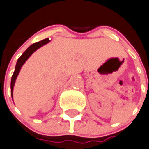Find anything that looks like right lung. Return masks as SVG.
Instances as JSON below:
<instances>
[{
  "label": "right lung",
  "mask_w": 149,
  "mask_h": 149,
  "mask_svg": "<svg viewBox=\"0 0 149 149\" xmlns=\"http://www.w3.org/2000/svg\"><path fill=\"white\" fill-rule=\"evenodd\" d=\"M50 42H51V41L49 40V38H45V39L42 40V41H40V42L32 44V45H30L29 47L28 48L24 51V52H23V54L21 55V57L17 60V64H16V67H15L14 72H13V76H12V79H11L10 92H11V95H12V98H13V86H14L16 79H17V77H18L19 73V71H20L21 70V67H22V65L24 64L25 62L29 59V57L32 55V54L34 53L36 50L38 49L39 47H42V46L45 45H46V44H47Z\"/></svg>",
  "instance_id": "obj_1"
}]
</instances>
